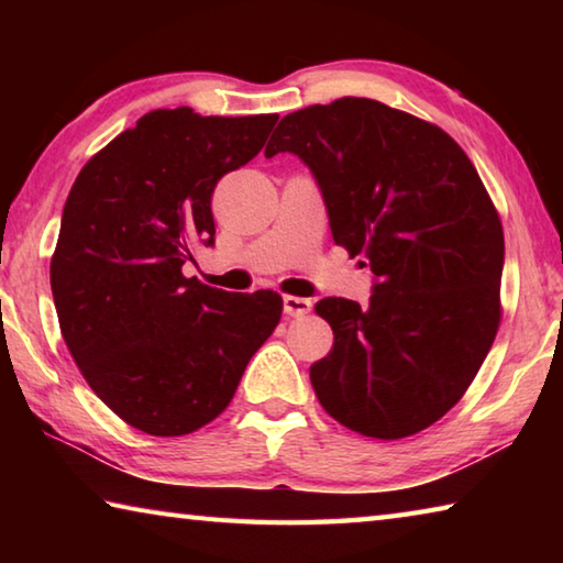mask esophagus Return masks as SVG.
<instances>
[{
  "instance_id": "esophagus-1",
  "label": "esophagus",
  "mask_w": 563,
  "mask_h": 563,
  "mask_svg": "<svg viewBox=\"0 0 563 563\" xmlns=\"http://www.w3.org/2000/svg\"><path fill=\"white\" fill-rule=\"evenodd\" d=\"M310 308H312V302L305 300V298H295V295H285V298H283V310H285V316H288V318L308 316Z\"/></svg>"
}]
</instances>
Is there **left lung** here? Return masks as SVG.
I'll list each match as a JSON object with an SVG mask.
<instances>
[{
	"label": "left lung",
	"mask_w": 563,
	"mask_h": 563,
	"mask_svg": "<svg viewBox=\"0 0 563 563\" xmlns=\"http://www.w3.org/2000/svg\"><path fill=\"white\" fill-rule=\"evenodd\" d=\"M312 170L332 241L375 273L369 302L325 298L332 350L310 367L325 412L402 440L460 402L501 320L504 231L460 144L430 121L345 97L292 111L265 156Z\"/></svg>",
	"instance_id": "1"
}]
</instances>
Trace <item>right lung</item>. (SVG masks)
Segmentation results:
<instances>
[{
    "instance_id": "obj_1",
    "label": "right lung",
    "mask_w": 563,
    "mask_h": 563,
    "mask_svg": "<svg viewBox=\"0 0 563 563\" xmlns=\"http://www.w3.org/2000/svg\"><path fill=\"white\" fill-rule=\"evenodd\" d=\"M275 121L148 111L69 190L52 255L62 335L101 402L141 432L216 419L280 322L278 292H225L180 271L213 245L216 184L258 156Z\"/></svg>"
}]
</instances>
